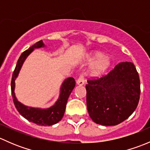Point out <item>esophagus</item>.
<instances>
[{"instance_id": "34e87169", "label": "esophagus", "mask_w": 150, "mask_h": 150, "mask_svg": "<svg viewBox=\"0 0 150 150\" xmlns=\"http://www.w3.org/2000/svg\"><path fill=\"white\" fill-rule=\"evenodd\" d=\"M84 82H85V81H84L83 75H80L79 78L77 80L76 83H77V85H78V86H83V85L84 84Z\"/></svg>"}]
</instances>
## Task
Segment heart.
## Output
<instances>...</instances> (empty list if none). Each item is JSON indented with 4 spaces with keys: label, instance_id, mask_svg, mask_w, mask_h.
I'll list each match as a JSON object with an SVG mask.
<instances>
[{
    "label": "heart",
    "instance_id": "1",
    "mask_svg": "<svg viewBox=\"0 0 150 150\" xmlns=\"http://www.w3.org/2000/svg\"><path fill=\"white\" fill-rule=\"evenodd\" d=\"M86 60L91 64L88 69V75L89 78L94 79L104 76L112 64L110 57L104 55L103 52L99 51H93L89 53L86 57Z\"/></svg>",
    "mask_w": 150,
    "mask_h": 150
}]
</instances>
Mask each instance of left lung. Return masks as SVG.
<instances>
[{
	"label": "left lung",
	"mask_w": 150,
	"mask_h": 150,
	"mask_svg": "<svg viewBox=\"0 0 150 150\" xmlns=\"http://www.w3.org/2000/svg\"><path fill=\"white\" fill-rule=\"evenodd\" d=\"M86 104L90 117L99 125H116L138 105L140 80L134 63H119L107 75L88 81Z\"/></svg>",
	"instance_id": "8db88e82"
}]
</instances>
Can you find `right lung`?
I'll return each mask as SVG.
<instances>
[{
	"label": "right lung",
	"mask_w": 150,
	"mask_h": 150,
	"mask_svg": "<svg viewBox=\"0 0 150 150\" xmlns=\"http://www.w3.org/2000/svg\"><path fill=\"white\" fill-rule=\"evenodd\" d=\"M44 47H46V46L43 43V40H40L21 54L12 75L11 88V94L13 104L19 114L27 119L28 121L33 122L38 125L49 126L59 122L64 116L68 98L75 86V81L73 78L69 77L63 81L60 87L59 96L58 99L56 101L54 105L48 108H39V107H28L25 105L18 101L14 92L15 81L17 78L26 59L35 48H44Z\"/></svg>",
	"instance_id": "right-lung-1"
}]
</instances>
